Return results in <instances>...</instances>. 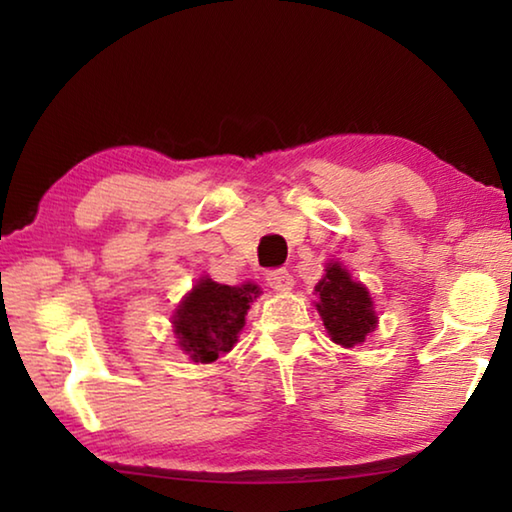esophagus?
I'll list each match as a JSON object with an SVG mask.
<instances>
[{
    "label": "esophagus",
    "mask_w": 512,
    "mask_h": 512,
    "mask_svg": "<svg viewBox=\"0 0 512 512\" xmlns=\"http://www.w3.org/2000/svg\"><path fill=\"white\" fill-rule=\"evenodd\" d=\"M266 282L273 291H291L293 275L287 271V268H275V271L266 273Z\"/></svg>",
    "instance_id": "1"
}]
</instances>
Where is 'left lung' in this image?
I'll return each instance as SVG.
<instances>
[{
	"label": "left lung",
	"instance_id": "obj_1",
	"mask_svg": "<svg viewBox=\"0 0 512 512\" xmlns=\"http://www.w3.org/2000/svg\"><path fill=\"white\" fill-rule=\"evenodd\" d=\"M314 291L318 296L316 309L334 343L354 348L375 332L377 316L368 289L361 282H354L339 262L327 264L325 277L318 280Z\"/></svg>",
	"mask_w": 512,
	"mask_h": 512
}]
</instances>
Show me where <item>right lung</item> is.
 <instances>
[{
  "instance_id": "obj_1",
  "label": "right lung",
  "mask_w": 512,
  "mask_h": 512,
  "mask_svg": "<svg viewBox=\"0 0 512 512\" xmlns=\"http://www.w3.org/2000/svg\"><path fill=\"white\" fill-rule=\"evenodd\" d=\"M253 282L228 287L203 277L173 311V334L180 350L196 363H212L230 352L246 323L250 302L259 296Z\"/></svg>"
}]
</instances>
